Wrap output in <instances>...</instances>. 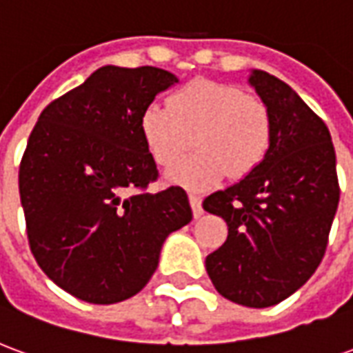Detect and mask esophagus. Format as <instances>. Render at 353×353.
<instances>
[{
	"instance_id": "esophagus-1",
	"label": "esophagus",
	"mask_w": 353,
	"mask_h": 353,
	"mask_svg": "<svg viewBox=\"0 0 353 353\" xmlns=\"http://www.w3.org/2000/svg\"><path fill=\"white\" fill-rule=\"evenodd\" d=\"M189 202H191L192 215H194V219H199V217H202V214H204V210H202V199H200L199 194H194V192H191V194H189Z\"/></svg>"
}]
</instances>
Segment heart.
Returning a JSON list of instances; mask_svg holds the SVG:
<instances>
[{"instance_id": "1", "label": "heart", "mask_w": 353, "mask_h": 353, "mask_svg": "<svg viewBox=\"0 0 353 353\" xmlns=\"http://www.w3.org/2000/svg\"><path fill=\"white\" fill-rule=\"evenodd\" d=\"M139 130L159 166H170L195 136L199 149L168 170L172 183L200 191L230 172L242 177L265 161L272 143V115L265 101L230 83L196 79L170 98L149 103Z\"/></svg>"}]
</instances>
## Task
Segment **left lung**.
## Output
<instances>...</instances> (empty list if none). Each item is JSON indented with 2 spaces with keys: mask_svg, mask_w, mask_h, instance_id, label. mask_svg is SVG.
<instances>
[{
  "mask_svg": "<svg viewBox=\"0 0 353 353\" xmlns=\"http://www.w3.org/2000/svg\"><path fill=\"white\" fill-rule=\"evenodd\" d=\"M248 83L272 115L265 161L202 208L229 227L227 242L206 257L217 293L250 308L293 295L323 259L341 191L325 123L303 98L263 70Z\"/></svg>",
  "mask_w": 353,
  "mask_h": 353,
  "instance_id": "1",
  "label": "left lung"
}]
</instances>
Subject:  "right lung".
<instances>
[{"label": "right lung", "instance_id": "1", "mask_svg": "<svg viewBox=\"0 0 353 353\" xmlns=\"http://www.w3.org/2000/svg\"><path fill=\"white\" fill-rule=\"evenodd\" d=\"M176 83L153 65H103L43 109L30 134L19 172L30 248L43 272L85 303L139 293L164 240L192 219L181 187L145 191L159 172L139 119Z\"/></svg>", "mask_w": 353, "mask_h": 353}]
</instances>
